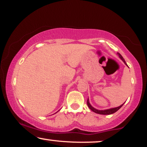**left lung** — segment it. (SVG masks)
<instances>
[{
    "label": "left lung",
    "mask_w": 147,
    "mask_h": 147,
    "mask_svg": "<svg viewBox=\"0 0 147 147\" xmlns=\"http://www.w3.org/2000/svg\"><path fill=\"white\" fill-rule=\"evenodd\" d=\"M118 56H119V57L121 58V59L122 60H123V62H124V63H125V64H126L127 66V64L126 63V62H125L124 58L123 57V56H122L119 53H118ZM87 105H88V107H89V108L92 111V112L96 113V114H102V115H109V114H114V113L117 112L118 109H119L121 108V107H122V106L124 105V103H123V105H120L119 107H114V108H111V109H105V110H98V109H95L94 107H93L92 106V105H90V102H89V99H88V100H87Z\"/></svg>",
    "instance_id": "1"
}]
</instances>
